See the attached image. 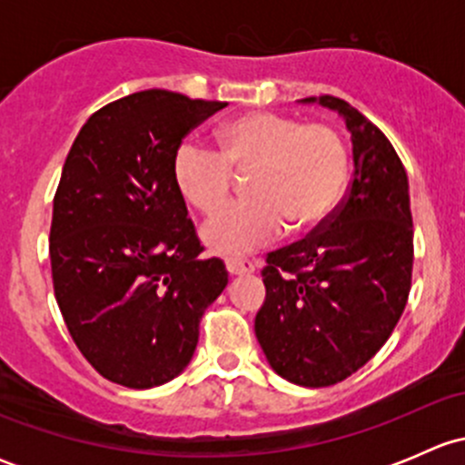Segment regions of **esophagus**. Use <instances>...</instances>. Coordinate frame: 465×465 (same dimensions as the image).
<instances>
[{
  "mask_svg": "<svg viewBox=\"0 0 465 465\" xmlns=\"http://www.w3.org/2000/svg\"><path fill=\"white\" fill-rule=\"evenodd\" d=\"M224 265H227V272L229 274L238 276V274H250V272H254V262L250 259H242V256H229V259H224Z\"/></svg>",
  "mask_w": 465,
  "mask_h": 465,
  "instance_id": "esophagus-1",
  "label": "esophagus"
}]
</instances>
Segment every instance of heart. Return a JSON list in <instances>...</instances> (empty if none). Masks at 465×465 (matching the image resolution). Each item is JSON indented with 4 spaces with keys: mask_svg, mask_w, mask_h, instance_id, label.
<instances>
[{
    "mask_svg": "<svg viewBox=\"0 0 465 465\" xmlns=\"http://www.w3.org/2000/svg\"><path fill=\"white\" fill-rule=\"evenodd\" d=\"M218 153L184 142L173 157V184L200 213H213L232 193L233 173H250L252 198L229 204L204 224L203 238L223 254L247 252L332 213L346 182V145L326 124H302L276 112H245L220 125Z\"/></svg>",
    "mask_w": 465,
    "mask_h": 465,
    "instance_id": "b5f03b06",
    "label": "heart"
}]
</instances>
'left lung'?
<instances>
[{"label": "left lung", "mask_w": 465, "mask_h": 465, "mask_svg": "<svg viewBox=\"0 0 465 465\" xmlns=\"http://www.w3.org/2000/svg\"><path fill=\"white\" fill-rule=\"evenodd\" d=\"M302 103L344 119L353 182L322 232L267 256L254 331L274 373L317 389L353 376L396 328L410 297L414 229L410 182L389 139L341 98Z\"/></svg>", "instance_id": "obj_1"}]
</instances>
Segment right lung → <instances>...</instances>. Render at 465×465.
I'll return each mask as SVG.
<instances>
[{"label": "right lung", "instance_id": "add662e5", "mask_svg": "<svg viewBox=\"0 0 465 465\" xmlns=\"http://www.w3.org/2000/svg\"><path fill=\"white\" fill-rule=\"evenodd\" d=\"M224 105L130 94L94 112L64 159L49 236L55 302L87 362L124 387L180 376L229 283L223 261L200 256L173 184L182 139Z\"/></svg>", "mask_w": 465, "mask_h": 465}]
</instances>
